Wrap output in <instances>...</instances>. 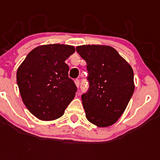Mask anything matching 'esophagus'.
Listing matches in <instances>:
<instances>
[{
  "instance_id": "esophagus-1",
  "label": "esophagus",
  "mask_w": 160,
  "mask_h": 160,
  "mask_svg": "<svg viewBox=\"0 0 160 160\" xmlns=\"http://www.w3.org/2000/svg\"><path fill=\"white\" fill-rule=\"evenodd\" d=\"M75 85L79 88V86H80V80H79V79H75Z\"/></svg>"
}]
</instances>
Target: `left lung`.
Instances as JSON below:
<instances>
[{
	"label": "left lung",
	"mask_w": 160,
	"mask_h": 160,
	"mask_svg": "<svg viewBox=\"0 0 160 160\" xmlns=\"http://www.w3.org/2000/svg\"><path fill=\"white\" fill-rule=\"evenodd\" d=\"M76 51L87 63L89 90L81 95L85 116L99 127L112 125L134 93L131 66L111 46L85 45Z\"/></svg>",
	"instance_id": "1"
}]
</instances>
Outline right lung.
Here are the masks:
<instances>
[{
	"instance_id": "1",
	"label": "right lung",
	"mask_w": 160,
	"mask_h": 160,
	"mask_svg": "<svg viewBox=\"0 0 160 160\" xmlns=\"http://www.w3.org/2000/svg\"><path fill=\"white\" fill-rule=\"evenodd\" d=\"M75 51L68 45H44L32 50L19 66L16 81L22 101L39 119L61 117L75 97L77 87L65 62Z\"/></svg>"
}]
</instances>
